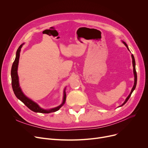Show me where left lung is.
<instances>
[{
    "mask_svg": "<svg viewBox=\"0 0 148 148\" xmlns=\"http://www.w3.org/2000/svg\"><path fill=\"white\" fill-rule=\"evenodd\" d=\"M122 42L124 44V45H125L127 47V49L128 50V51H130L127 44L125 42H124V41H122ZM131 58H132V60H132V62H133V73H134V83L133 87V88H132V89H131V92H130V94L127 97V98H126L125 100V101L123 102V103L122 105L119 106V107H121V106H123L124 104H125L127 102V101L129 99L130 97H131V94H132V93H133V92L134 90V89H136V84H137V73H136V62H135V59H134V57L133 54H131Z\"/></svg>",
    "mask_w": 148,
    "mask_h": 148,
    "instance_id": "left-lung-1",
    "label": "left lung"
}]
</instances>
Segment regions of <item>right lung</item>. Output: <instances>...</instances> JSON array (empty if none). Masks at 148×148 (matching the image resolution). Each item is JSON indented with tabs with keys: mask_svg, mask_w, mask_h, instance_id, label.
Returning a JSON list of instances; mask_svg holds the SVG:
<instances>
[{
	"mask_svg": "<svg viewBox=\"0 0 148 148\" xmlns=\"http://www.w3.org/2000/svg\"><path fill=\"white\" fill-rule=\"evenodd\" d=\"M25 43L22 44L20 45L18 49L17 50L16 52V56H15V59L14 62H13V64L12 65L11 68V80H12V87L14 91V93L16 97L20 99L22 103H24L30 110L32 111L36 112V113H50L52 112H56L60 109V108L64 106L65 101H66V92L65 89L66 88L64 89V96H63V101L60 105L59 106L50 108V109H44V108H41L40 106H39L36 103L34 102V101L29 98L27 97H26L24 93L23 92L19 84V78L18 75V65L19 62V58H20V53L21 51V49L22 46L24 45Z\"/></svg>",
	"mask_w": 148,
	"mask_h": 148,
	"instance_id": "right-lung-1",
	"label": "right lung"
}]
</instances>
